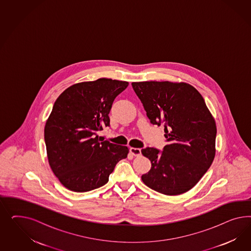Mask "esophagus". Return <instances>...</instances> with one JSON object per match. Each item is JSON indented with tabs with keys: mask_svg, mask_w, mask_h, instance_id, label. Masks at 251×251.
<instances>
[{
	"mask_svg": "<svg viewBox=\"0 0 251 251\" xmlns=\"http://www.w3.org/2000/svg\"><path fill=\"white\" fill-rule=\"evenodd\" d=\"M129 152H131V154H133L134 156H139V155H141V149H140V148L130 147V148H129Z\"/></svg>",
	"mask_w": 251,
	"mask_h": 251,
	"instance_id": "obj_1",
	"label": "esophagus"
}]
</instances>
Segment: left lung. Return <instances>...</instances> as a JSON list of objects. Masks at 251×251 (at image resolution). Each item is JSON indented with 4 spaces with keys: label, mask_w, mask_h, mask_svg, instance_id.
<instances>
[{
    "label": "left lung",
    "mask_w": 251,
    "mask_h": 251,
    "mask_svg": "<svg viewBox=\"0 0 251 251\" xmlns=\"http://www.w3.org/2000/svg\"><path fill=\"white\" fill-rule=\"evenodd\" d=\"M132 88L152 124L165 126L163 151L142 149L152 167L142 176L147 187L165 195L192 189L215 155L216 125L201 95L192 85L172 82H137Z\"/></svg>",
    "instance_id": "left-lung-1"
}]
</instances>
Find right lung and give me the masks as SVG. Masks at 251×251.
<instances>
[{
	"mask_svg": "<svg viewBox=\"0 0 251 251\" xmlns=\"http://www.w3.org/2000/svg\"><path fill=\"white\" fill-rule=\"evenodd\" d=\"M128 82L100 78L74 84L54 103L44 129L49 164L68 190L85 192L104 186L115 166L127 157V146L103 141L109 111Z\"/></svg>",
	"mask_w": 251,
	"mask_h": 251,
	"instance_id": "1",
	"label": "right lung"
}]
</instances>
